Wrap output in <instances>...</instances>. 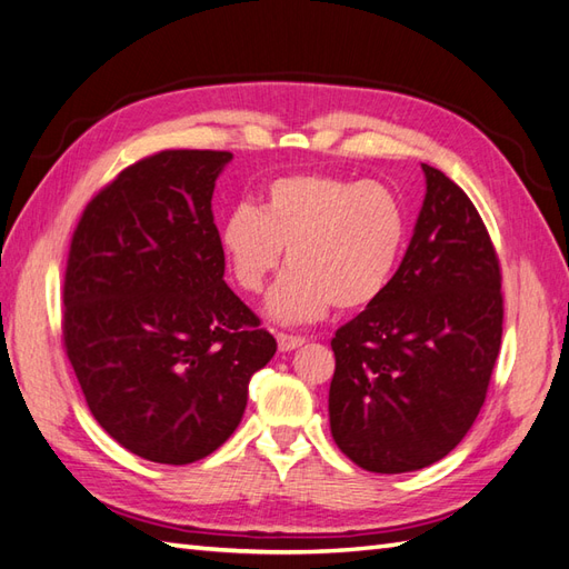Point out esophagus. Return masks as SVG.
<instances>
[{
    "label": "esophagus",
    "instance_id": "obj_1",
    "mask_svg": "<svg viewBox=\"0 0 569 569\" xmlns=\"http://www.w3.org/2000/svg\"><path fill=\"white\" fill-rule=\"evenodd\" d=\"M276 339H279L281 351H293V349H300L302 345H306V337H296V335L279 332V335H276Z\"/></svg>",
    "mask_w": 569,
    "mask_h": 569
}]
</instances>
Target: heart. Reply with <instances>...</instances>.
<instances>
[{
	"instance_id": "heart-1",
	"label": "heart",
	"mask_w": 569,
	"mask_h": 569,
	"mask_svg": "<svg viewBox=\"0 0 569 569\" xmlns=\"http://www.w3.org/2000/svg\"><path fill=\"white\" fill-rule=\"evenodd\" d=\"M409 216L386 183L335 174H286L263 206L240 203L220 230L244 293H259L288 252L290 269L267 298L276 322H315L329 308L359 312L386 293L402 259Z\"/></svg>"
}]
</instances>
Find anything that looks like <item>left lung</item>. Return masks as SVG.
<instances>
[{"label":"left lung","mask_w":569,"mask_h":569,"mask_svg":"<svg viewBox=\"0 0 569 569\" xmlns=\"http://www.w3.org/2000/svg\"><path fill=\"white\" fill-rule=\"evenodd\" d=\"M427 174L425 206L386 293L332 337L329 427L368 472L427 468L463 441L505 322L497 249L468 193Z\"/></svg>","instance_id":"8db88e82"}]
</instances>
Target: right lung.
<instances>
[{
	"instance_id": "add662e5",
	"label": "right lung",
	"mask_w": 569,
	"mask_h": 569,
	"mask_svg": "<svg viewBox=\"0 0 569 569\" xmlns=\"http://www.w3.org/2000/svg\"><path fill=\"white\" fill-rule=\"evenodd\" d=\"M220 150L126 167L79 218L62 345L91 415L152 463L187 466L230 439L276 339L224 283L213 189Z\"/></svg>"
}]
</instances>
